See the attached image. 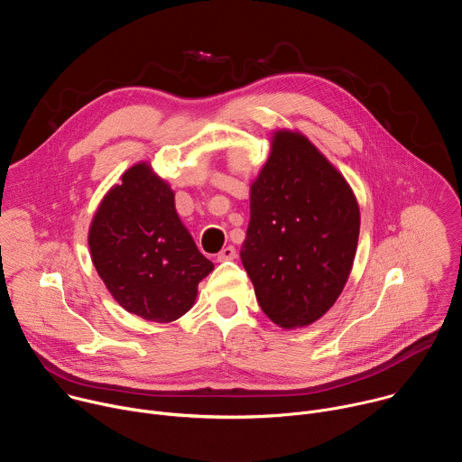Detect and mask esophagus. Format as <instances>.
<instances>
[{"instance_id":"34e87169","label":"esophagus","mask_w":462,"mask_h":462,"mask_svg":"<svg viewBox=\"0 0 462 462\" xmlns=\"http://www.w3.org/2000/svg\"><path fill=\"white\" fill-rule=\"evenodd\" d=\"M236 257H237V252H236V248H234L232 245L225 246V248L217 254V261H230V259H236Z\"/></svg>"}]
</instances>
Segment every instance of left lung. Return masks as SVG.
Here are the masks:
<instances>
[{
  "label": "left lung",
  "mask_w": 462,
  "mask_h": 462,
  "mask_svg": "<svg viewBox=\"0 0 462 462\" xmlns=\"http://www.w3.org/2000/svg\"><path fill=\"white\" fill-rule=\"evenodd\" d=\"M360 210L344 175L303 135L276 131L250 186L243 267L261 310L283 328L331 309L349 278Z\"/></svg>",
  "instance_id": "1"
}]
</instances>
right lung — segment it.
Returning a JSON list of instances; mask_svg holds the SVG:
<instances>
[{
    "label": "right lung",
    "mask_w": 462,
    "mask_h": 462,
    "mask_svg": "<svg viewBox=\"0 0 462 462\" xmlns=\"http://www.w3.org/2000/svg\"><path fill=\"white\" fill-rule=\"evenodd\" d=\"M93 265L113 298L144 319L186 314L214 263L182 226L173 191L150 164L131 166L100 203L89 228Z\"/></svg>",
    "instance_id": "1"
}]
</instances>
